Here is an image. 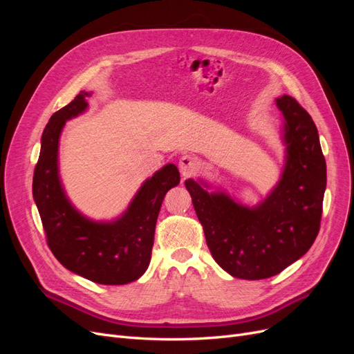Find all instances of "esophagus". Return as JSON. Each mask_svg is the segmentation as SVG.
I'll use <instances>...</instances> for the list:
<instances>
[{"mask_svg": "<svg viewBox=\"0 0 354 354\" xmlns=\"http://www.w3.org/2000/svg\"><path fill=\"white\" fill-rule=\"evenodd\" d=\"M178 168H180V173L185 178L192 177L198 174V171L202 168L201 160L196 156H192V155H186L180 159L178 162Z\"/></svg>", "mask_w": 354, "mask_h": 354, "instance_id": "obj_1", "label": "esophagus"}]
</instances>
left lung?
<instances>
[{
	"label": "left lung",
	"mask_w": 354,
	"mask_h": 354,
	"mask_svg": "<svg viewBox=\"0 0 354 354\" xmlns=\"http://www.w3.org/2000/svg\"><path fill=\"white\" fill-rule=\"evenodd\" d=\"M285 118L286 165L279 185L250 209L186 180L207 245L224 270L239 279L281 273L313 245L322 218L326 162L312 116L291 95L277 99Z\"/></svg>",
	"instance_id": "left-lung-1"
}]
</instances>
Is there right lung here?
<instances>
[{"label": "right lung", "instance_id": "obj_1", "mask_svg": "<svg viewBox=\"0 0 354 354\" xmlns=\"http://www.w3.org/2000/svg\"><path fill=\"white\" fill-rule=\"evenodd\" d=\"M87 97L88 93L81 91L65 108L51 115L41 137L32 194L48 248L60 264L95 283L124 285L146 272L160 205L167 192L180 183V173L173 164L159 169L115 223L102 224L84 218L63 194L57 174V149L63 125L84 112Z\"/></svg>", "mask_w": 354, "mask_h": 354}]
</instances>
